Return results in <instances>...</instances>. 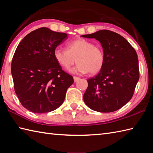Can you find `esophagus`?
Instances as JSON below:
<instances>
[{
  "label": "esophagus",
  "instance_id": "1",
  "mask_svg": "<svg viewBox=\"0 0 153 153\" xmlns=\"http://www.w3.org/2000/svg\"><path fill=\"white\" fill-rule=\"evenodd\" d=\"M73 79H74V82H77V81L79 80V77L73 76Z\"/></svg>",
  "mask_w": 153,
  "mask_h": 153
}]
</instances>
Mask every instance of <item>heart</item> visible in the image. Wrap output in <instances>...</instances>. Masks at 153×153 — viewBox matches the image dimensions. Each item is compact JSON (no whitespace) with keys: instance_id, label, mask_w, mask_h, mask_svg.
I'll use <instances>...</instances> for the list:
<instances>
[{"instance_id":"1","label":"heart","mask_w":153,"mask_h":153,"mask_svg":"<svg viewBox=\"0 0 153 153\" xmlns=\"http://www.w3.org/2000/svg\"><path fill=\"white\" fill-rule=\"evenodd\" d=\"M66 50L56 48L53 57L63 69L69 70L75 62L77 65L71 70L73 74H95L102 69L105 55L101 46L94 45L90 40L77 39L66 43Z\"/></svg>"}]
</instances>
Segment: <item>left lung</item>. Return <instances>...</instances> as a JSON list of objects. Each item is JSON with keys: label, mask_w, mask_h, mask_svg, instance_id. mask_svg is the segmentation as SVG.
I'll list each match as a JSON object with an SVG mask.
<instances>
[{"label": "left lung", "mask_w": 153, "mask_h": 153, "mask_svg": "<svg viewBox=\"0 0 153 153\" xmlns=\"http://www.w3.org/2000/svg\"><path fill=\"white\" fill-rule=\"evenodd\" d=\"M81 36L99 40L105 55L102 69L87 80L84 102L91 109L101 113L119 109L131 99L140 79L136 52L123 36L109 30Z\"/></svg>", "instance_id": "left-lung-1"}]
</instances>
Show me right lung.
Returning a JSON list of instances; mask_svg holds the SVG:
<instances>
[{
	"label": "right lung",
	"instance_id": "right-lung-1",
	"mask_svg": "<svg viewBox=\"0 0 153 153\" xmlns=\"http://www.w3.org/2000/svg\"><path fill=\"white\" fill-rule=\"evenodd\" d=\"M67 38V33L41 27L27 35L17 47L11 68L13 87L20 103L33 113L56 110L74 82L53 57L54 50Z\"/></svg>",
	"mask_w": 153,
	"mask_h": 153
}]
</instances>
